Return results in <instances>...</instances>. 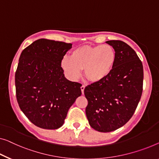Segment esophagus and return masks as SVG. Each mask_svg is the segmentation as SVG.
I'll return each instance as SVG.
<instances>
[{"label": "esophagus", "mask_w": 159, "mask_h": 159, "mask_svg": "<svg viewBox=\"0 0 159 159\" xmlns=\"http://www.w3.org/2000/svg\"><path fill=\"white\" fill-rule=\"evenodd\" d=\"M84 89H85V86L84 85H82V86H80V90H81L82 94H84Z\"/></svg>", "instance_id": "1"}]
</instances>
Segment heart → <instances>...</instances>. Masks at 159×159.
<instances>
[{"label": "heart", "mask_w": 159, "mask_h": 159, "mask_svg": "<svg viewBox=\"0 0 159 159\" xmlns=\"http://www.w3.org/2000/svg\"><path fill=\"white\" fill-rule=\"evenodd\" d=\"M116 53L108 44L84 46L70 52V58L64 57L61 66L68 79H79L80 70L84 76L91 83H98L106 79L114 67Z\"/></svg>", "instance_id": "b5f03b06"}]
</instances>
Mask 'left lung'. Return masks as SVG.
Returning a JSON list of instances; mask_svg holds the SVG:
<instances>
[{
    "mask_svg": "<svg viewBox=\"0 0 159 159\" xmlns=\"http://www.w3.org/2000/svg\"><path fill=\"white\" fill-rule=\"evenodd\" d=\"M106 43L116 53L114 67L106 79L84 89L88 120L100 132L115 131L126 124L134 115L143 91V64L134 50L118 40Z\"/></svg>",
    "mask_w": 159,
    "mask_h": 159,
    "instance_id": "8db88e82",
    "label": "left lung"
}]
</instances>
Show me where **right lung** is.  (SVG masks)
<instances>
[{"label": "right lung", "instance_id": "right-lung-1", "mask_svg": "<svg viewBox=\"0 0 159 159\" xmlns=\"http://www.w3.org/2000/svg\"><path fill=\"white\" fill-rule=\"evenodd\" d=\"M71 43L39 39L23 50L15 74L16 95L30 121L45 129L62 126L67 113L81 95L78 82L66 79L61 61Z\"/></svg>", "mask_w": 159, "mask_h": 159}]
</instances>
